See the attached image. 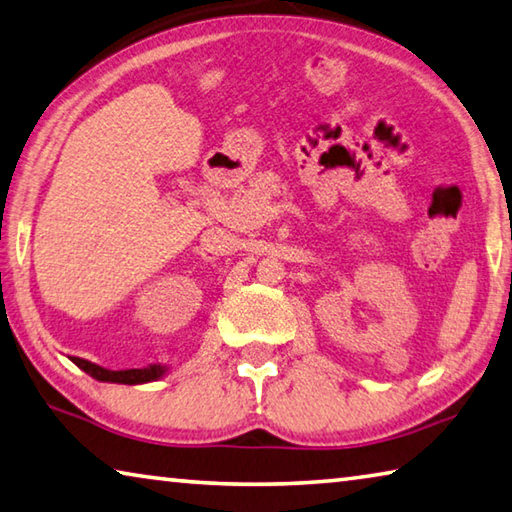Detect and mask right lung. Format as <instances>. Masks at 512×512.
Listing matches in <instances>:
<instances>
[{
  "instance_id": "add662e5",
  "label": "right lung",
  "mask_w": 512,
  "mask_h": 512,
  "mask_svg": "<svg viewBox=\"0 0 512 512\" xmlns=\"http://www.w3.org/2000/svg\"><path fill=\"white\" fill-rule=\"evenodd\" d=\"M74 362L78 369H83L87 375H92L98 382H116V384H146V382H155L166 375V366L161 364H152L148 369H128V371H110L103 369V366L92 364L87 360H80V357H74Z\"/></svg>"
}]
</instances>
